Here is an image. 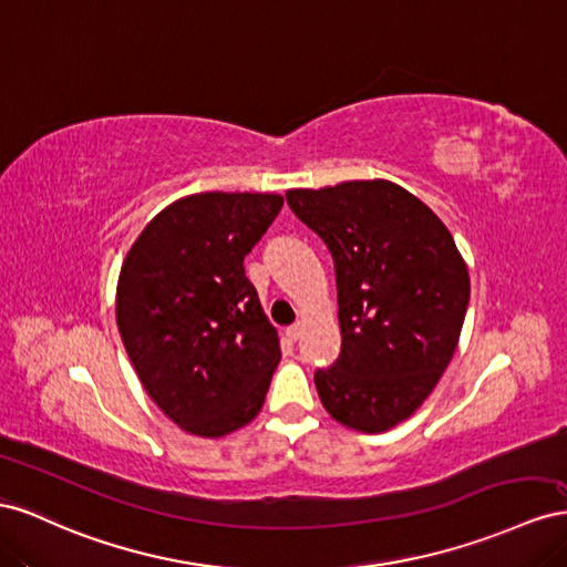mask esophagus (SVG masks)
Instances as JSON below:
<instances>
[{"mask_svg":"<svg viewBox=\"0 0 567 567\" xmlns=\"http://www.w3.org/2000/svg\"><path fill=\"white\" fill-rule=\"evenodd\" d=\"M301 332H303V322L299 320V322H295V326H289L287 328V337L292 339V342H297V339L301 337Z\"/></svg>","mask_w":567,"mask_h":567,"instance_id":"1","label":"esophagus"}]
</instances>
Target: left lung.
Instances as JSON below:
<instances>
[{"label": "left lung", "mask_w": 567, "mask_h": 567, "mask_svg": "<svg viewBox=\"0 0 567 567\" xmlns=\"http://www.w3.org/2000/svg\"><path fill=\"white\" fill-rule=\"evenodd\" d=\"M326 241L337 275L342 353L316 373L326 411L378 434L411 417L454 359L471 275L446 225L392 181L287 189Z\"/></svg>", "instance_id": "left-lung-1"}]
</instances>
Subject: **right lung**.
I'll return each instance as SVG.
<instances>
[{"label":"right lung","mask_w":567,"mask_h":567,"mask_svg":"<svg viewBox=\"0 0 567 567\" xmlns=\"http://www.w3.org/2000/svg\"><path fill=\"white\" fill-rule=\"evenodd\" d=\"M266 192H202L158 212L127 251L116 322L156 406L187 434L218 440L258 415L280 337L245 256L280 214Z\"/></svg>","instance_id":"obj_1"}]
</instances>
